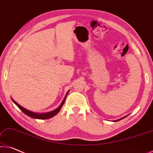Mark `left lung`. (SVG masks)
I'll use <instances>...</instances> for the list:
<instances>
[{"label":"left lung","instance_id":"obj_1","mask_svg":"<svg viewBox=\"0 0 153 153\" xmlns=\"http://www.w3.org/2000/svg\"><path fill=\"white\" fill-rule=\"evenodd\" d=\"M127 116H126V117H122V118L121 119H118V120H115V121H113L114 122H115V121H120V120H121V119H124L125 118V117H126Z\"/></svg>","mask_w":153,"mask_h":153}]
</instances>
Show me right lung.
Segmentation results:
<instances>
[{"instance_id":"right-lung-1","label":"right lung","mask_w":153,"mask_h":153,"mask_svg":"<svg viewBox=\"0 0 153 153\" xmlns=\"http://www.w3.org/2000/svg\"><path fill=\"white\" fill-rule=\"evenodd\" d=\"M68 93H69V91H67V93L66 94V96H65V97H64L63 101H62L61 104H60L59 106L57 107L56 110H54V111H51V112H45V113H37V112H34L29 111V110L25 108H24L23 106H22L21 105H19L18 103H17V102L15 101V100L13 98H11V100H12V101H13L14 103L16 104V105H17V106L21 110V111L23 112L24 114H26V115H27V116L31 117V118L36 119H47L51 118V117H54L55 115H56L57 113H58L60 110H61L62 106L64 105L65 100H66L67 95Z\"/></svg>"}]
</instances>
